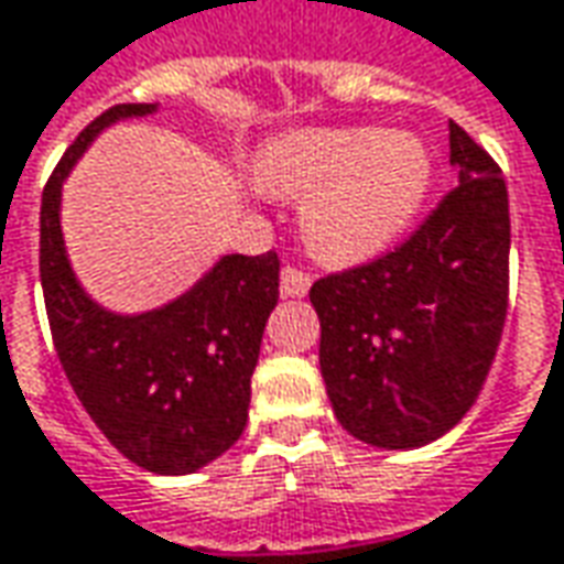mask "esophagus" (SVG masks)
<instances>
[{"label":"esophagus","instance_id":"34e87169","mask_svg":"<svg viewBox=\"0 0 564 564\" xmlns=\"http://www.w3.org/2000/svg\"><path fill=\"white\" fill-rule=\"evenodd\" d=\"M312 286V278L299 268H283L281 271V296L286 299H302Z\"/></svg>","mask_w":564,"mask_h":564}]
</instances>
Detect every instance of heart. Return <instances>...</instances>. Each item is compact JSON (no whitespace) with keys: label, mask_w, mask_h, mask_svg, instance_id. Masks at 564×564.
<instances>
[{"label":"heart","mask_w":564,"mask_h":564,"mask_svg":"<svg viewBox=\"0 0 564 564\" xmlns=\"http://www.w3.org/2000/svg\"><path fill=\"white\" fill-rule=\"evenodd\" d=\"M256 178L302 203V237L327 265H358L394 247L432 185V153L416 135L379 129H296L268 141Z\"/></svg>","instance_id":"heart-1"}]
</instances>
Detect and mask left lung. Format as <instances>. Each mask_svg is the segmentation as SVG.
Instances as JSON below:
<instances>
[{"instance_id":"8db88e82","label":"left lung","mask_w":564,"mask_h":564,"mask_svg":"<svg viewBox=\"0 0 564 564\" xmlns=\"http://www.w3.org/2000/svg\"><path fill=\"white\" fill-rule=\"evenodd\" d=\"M459 185L398 250L314 283L321 377L358 442L411 451L457 426L481 392L509 293V194L451 120Z\"/></svg>"}]
</instances>
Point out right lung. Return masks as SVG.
<instances>
[{"label":"right lung","instance_id":"obj_1","mask_svg":"<svg viewBox=\"0 0 564 564\" xmlns=\"http://www.w3.org/2000/svg\"><path fill=\"white\" fill-rule=\"evenodd\" d=\"M153 110L110 107L61 156L42 191L40 278L57 358L95 426L141 469L187 475L221 457L247 429L281 259L221 256L187 293L141 314L110 312L79 286L61 234L64 178L107 126Z\"/></svg>","mask_w":564,"mask_h":564}]
</instances>
